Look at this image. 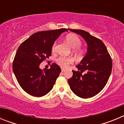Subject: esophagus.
Masks as SVG:
<instances>
[{
	"mask_svg": "<svg viewBox=\"0 0 124 124\" xmlns=\"http://www.w3.org/2000/svg\"><path fill=\"white\" fill-rule=\"evenodd\" d=\"M61 71H62V72H63V71H65V70H64V68H61Z\"/></svg>",
	"mask_w": 124,
	"mask_h": 124,
	"instance_id": "34e87169",
	"label": "esophagus"
}]
</instances>
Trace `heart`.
I'll list each match as a JSON object with an SVG mask.
<instances>
[{"label":"heart","mask_w":124,"mask_h":124,"mask_svg":"<svg viewBox=\"0 0 124 124\" xmlns=\"http://www.w3.org/2000/svg\"><path fill=\"white\" fill-rule=\"evenodd\" d=\"M66 41L70 45L72 48L74 49V52L78 56H81L84 53V50L83 48L80 46L82 44V41L79 37L76 34L70 33L68 34L66 37ZM56 48V43H54L52 46V51L55 52ZM74 62V60L71 57L60 56L57 58L56 63L62 68H67L69 65L73 64Z\"/></svg>","instance_id":"1"}]
</instances>
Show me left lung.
Instances as JSON below:
<instances>
[{"mask_svg": "<svg viewBox=\"0 0 124 124\" xmlns=\"http://www.w3.org/2000/svg\"><path fill=\"white\" fill-rule=\"evenodd\" d=\"M81 36L87 44V54L76 66L78 71H73L68 79L74 94L83 99L89 98L100 93L107 84L110 73L112 58L104 43L82 30L69 29ZM86 71L84 75L82 73Z\"/></svg>", "mask_w": 124, "mask_h": 124, "instance_id": "1", "label": "left lung"}]
</instances>
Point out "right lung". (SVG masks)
I'll return each instance as SVG.
<instances>
[{
  "instance_id": "obj_1",
  "label": "right lung",
  "mask_w": 124,
  "mask_h": 124,
  "mask_svg": "<svg viewBox=\"0 0 124 124\" xmlns=\"http://www.w3.org/2000/svg\"><path fill=\"white\" fill-rule=\"evenodd\" d=\"M65 31L66 28L37 32L18 47L13 61V71L20 86L28 94L41 97L52 89L61 68L52 63L50 69L41 70L40 64L51 55L53 43Z\"/></svg>"
}]
</instances>
